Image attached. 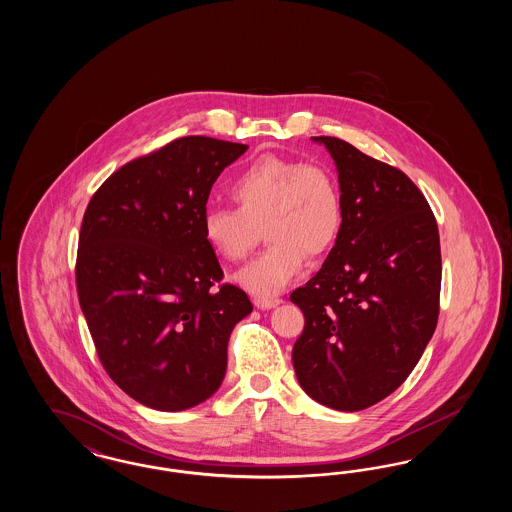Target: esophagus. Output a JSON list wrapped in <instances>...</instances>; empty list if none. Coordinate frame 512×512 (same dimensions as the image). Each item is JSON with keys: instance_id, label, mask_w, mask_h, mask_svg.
<instances>
[{"instance_id": "esophagus-1", "label": "esophagus", "mask_w": 512, "mask_h": 512, "mask_svg": "<svg viewBox=\"0 0 512 512\" xmlns=\"http://www.w3.org/2000/svg\"><path fill=\"white\" fill-rule=\"evenodd\" d=\"M253 303H255V307H257V309H261V311H268V309H272V307L280 305V299H278V297H255V299H253Z\"/></svg>"}]
</instances>
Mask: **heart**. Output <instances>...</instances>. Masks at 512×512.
<instances>
[{"label": "heart", "mask_w": 512, "mask_h": 512, "mask_svg": "<svg viewBox=\"0 0 512 512\" xmlns=\"http://www.w3.org/2000/svg\"><path fill=\"white\" fill-rule=\"evenodd\" d=\"M236 209H207L203 238L220 259L244 261L263 228L265 251L236 274L257 297L284 292L307 255H326L343 228V197L336 176L320 165L263 155L228 184Z\"/></svg>", "instance_id": "1"}]
</instances>
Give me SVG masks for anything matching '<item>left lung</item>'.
<instances>
[{
  "instance_id": "obj_1",
  "label": "left lung",
  "mask_w": 512,
  "mask_h": 512,
  "mask_svg": "<svg viewBox=\"0 0 512 512\" xmlns=\"http://www.w3.org/2000/svg\"><path fill=\"white\" fill-rule=\"evenodd\" d=\"M313 140L336 163L345 219L322 268L290 295L305 315L293 368L309 397L353 413L397 390L434 336L438 224L405 172L340 138Z\"/></svg>"
}]
</instances>
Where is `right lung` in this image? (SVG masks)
<instances>
[{"instance_id":"1","label":"right lung","mask_w":512,"mask_h":512,"mask_svg":"<svg viewBox=\"0 0 512 512\" xmlns=\"http://www.w3.org/2000/svg\"><path fill=\"white\" fill-rule=\"evenodd\" d=\"M247 146L178 138L113 172L84 213L76 290L99 361L138 403L184 411L219 390L247 293L219 284L203 213Z\"/></svg>"}]
</instances>
